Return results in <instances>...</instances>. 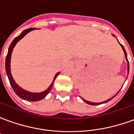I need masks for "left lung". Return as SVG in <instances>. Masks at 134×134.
Wrapping results in <instances>:
<instances>
[{
	"instance_id": "8db88e82",
	"label": "left lung",
	"mask_w": 134,
	"mask_h": 134,
	"mask_svg": "<svg viewBox=\"0 0 134 134\" xmlns=\"http://www.w3.org/2000/svg\"><path fill=\"white\" fill-rule=\"evenodd\" d=\"M113 36H114V35H113ZM119 44H120V43H119ZM120 45H121V47H122V49H123V51H124V54H125V57H126V59L127 62H128V75H129V60H128V58H127L126 52V50H125V49H124V46H123V45H122V44H120ZM127 77H128V76H127ZM119 91H120V90H119ZM119 91H118V93H116V94H115V96H113L112 98H110L108 99V100H106L103 101V102H101V103H93V102H90V101L85 100V99H82V100H83V101H84V102H85L86 103L89 104V105H100V104L105 103H108V101H110V100H112V98H114V97H115V96H116V95H117V94H118V93H119Z\"/></svg>"
}]
</instances>
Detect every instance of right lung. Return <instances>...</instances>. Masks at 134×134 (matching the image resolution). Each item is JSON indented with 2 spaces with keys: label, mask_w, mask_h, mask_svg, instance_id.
Masks as SVG:
<instances>
[{
  "label": "right lung",
  "mask_w": 134,
  "mask_h": 134,
  "mask_svg": "<svg viewBox=\"0 0 134 134\" xmlns=\"http://www.w3.org/2000/svg\"><path fill=\"white\" fill-rule=\"evenodd\" d=\"M36 29L35 28H30V29H28L26 30L23 31L21 34L19 35L17 37L13 39V41H12V43L10 44V47L8 48V51L7 56H6V59H5V71H6V74H7L8 77L10 82V84L11 85V87L13 88V91L15 92L17 96H19V98L26 100L28 101H38L45 98L47 96V94L49 93L52 88L53 84H54V82L55 80V79L57 78V77L58 76V75L60 73V72H59L55 75L53 82L52 84L50 85V86L47 90H44L43 92L41 93H31L27 90H24L23 88L19 86L18 85L16 84L15 80H13L12 75H11V72H10V58H11V54L13 52V49L14 47L16 46V44L19 42L21 39L25 35H26L29 32H30L31 31Z\"/></svg>",
  "instance_id": "add662e5"
}]
</instances>
